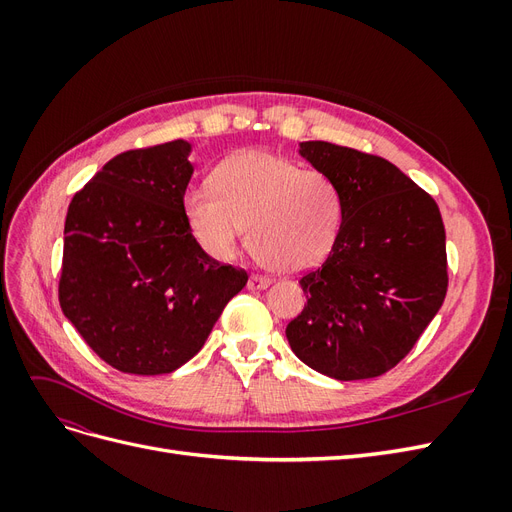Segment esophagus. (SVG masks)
Returning <instances> with one entry per match:
<instances>
[{
    "instance_id": "obj_1",
    "label": "esophagus",
    "mask_w": 512,
    "mask_h": 512,
    "mask_svg": "<svg viewBox=\"0 0 512 512\" xmlns=\"http://www.w3.org/2000/svg\"><path fill=\"white\" fill-rule=\"evenodd\" d=\"M271 284L269 277H262V275H252L250 282H247V288L250 290H265Z\"/></svg>"
}]
</instances>
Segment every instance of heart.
Here are the masks:
<instances>
[{
	"instance_id": "heart-1",
	"label": "heart",
	"mask_w": 512,
	"mask_h": 512,
	"mask_svg": "<svg viewBox=\"0 0 512 512\" xmlns=\"http://www.w3.org/2000/svg\"><path fill=\"white\" fill-rule=\"evenodd\" d=\"M211 188L185 192L183 213L203 250L220 260L235 258L247 230L262 265L305 271L327 258L342 228L337 183L265 149L239 151L220 162Z\"/></svg>"
}]
</instances>
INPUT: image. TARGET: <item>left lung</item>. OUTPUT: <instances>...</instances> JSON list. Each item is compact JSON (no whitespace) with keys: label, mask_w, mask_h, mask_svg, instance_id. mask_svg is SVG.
<instances>
[{"label":"left lung","mask_w":512,"mask_h":512,"mask_svg":"<svg viewBox=\"0 0 512 512\" xmlns=\"http://www.w3.org/2000/svg\"><path fill=\"white\" fill-rule=\"evenodd\" d=\"M337 183L344 220L333 250L301 277L303 312L288 322L292 352L335 380L393 369L444 303L446 232L425 190L389 160L324 141L299 143Z\"/></svg>","instance_id":"left-lung-1"}]
</instances>
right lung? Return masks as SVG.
I'll list each match as a JSON object with an SVG mask.
<instances>
[{"instance_id": "1", "label": "right lung", "mask_w": 512, "mask_h": 512, "mask_svg": "<svg viewBox=\"0 0 512 512\" xmlns=\"http://www.w3.org/2000/svg\"><path fill=\"white\" fill-rule=\"evenodd\" d=\"M190 153L188 141L123 151L68 207L61 312L123 374L188 363L247 284L243 269L205 254L185 220Z\"/></svg>"}]
</instances>
